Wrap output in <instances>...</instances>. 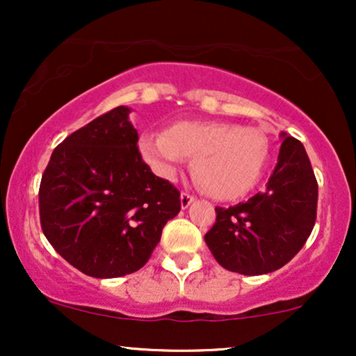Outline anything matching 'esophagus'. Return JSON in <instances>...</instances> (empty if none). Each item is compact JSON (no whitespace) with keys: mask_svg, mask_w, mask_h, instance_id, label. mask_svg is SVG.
Returning <instances> with one entry per match:
<instances>
[{"mask_svg":"<svg viewBox=\"0 0 356 356\" xmlns=\"http://www.w3.org/2000/svg\"><path fill=\"white\" fill-rule=\"evenodd\" d=\"M194 195L189 194V192H182L181 194V207L182 209H187L192 202H194Z\"/></svg>","mask_w":356,"mask_h":356,"instance_id":"esophagus-1","label":"esophagus"}]
</instances>
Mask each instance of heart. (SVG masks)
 I'll return each instance as SVG.
<instances>
[{
  "mask_svg": "<svg viewBox=\"0 0 356 356\" xmlns=\"http://www.w3.org/2000/svg\"><path fill=\"white\" fill-rule=\"evenodd\" d=\"M138 149L164 179L175 177L184 159H192L197 186L220 201H234L259 184L269 159V138L256 127L179 120L164 134H144Z\"/></svg>",
  "mask_w": 356,
  "mask_h": 356,
  "instance_id": "obj_1",
  "label": "heart"
}]
</instances>
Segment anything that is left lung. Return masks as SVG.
<instances>
[{"label":"left lung","mask_w":356,"mask_h":356,"mask_svg":"<svg viewBox=\"0 0 356 356\" xmlns=\"http://www.w3.org/2000/svg\"><path fill=\"white\" fill-rule=\"evenodd\" d=\"M277 164L266 189L246 202L216 207V222L204 236L222 268L239 275L273 273L291 261L316 220L318 182L303 144L281 134Z\"/></svg>","instance_id":"left-lung-1"}]
</instances>
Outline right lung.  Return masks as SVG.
Masks as SVG:
<instances>
[{
  "label": "right lung",
  "instance_id": "right-lung-1",
  "mask_svg": "<svg viewBox=\"0 0 356 356\" xmlns=\"http://www.w3.org/2000/svg\"><path fill=\"white\" fill-rule=\"evenodd\" d=\"M129 113L117 107L68 136L40 184L43 234L93 277L138 271L181 211V192L142 161Z\"/></svg>",
  "mask_w": 356,
  "mask_h": 356
}]
</instances>
